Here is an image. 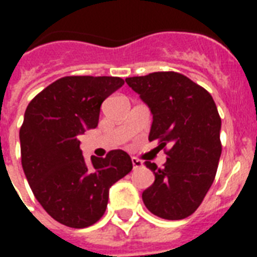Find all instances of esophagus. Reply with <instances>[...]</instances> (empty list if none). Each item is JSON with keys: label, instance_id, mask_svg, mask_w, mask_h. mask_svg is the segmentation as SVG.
Here are the masks:
<instances>
[{"label": "esophagus", "instance_id": "esophagus-1", "mask_svg": "<svg viewBox=\"0 0 257 257\" xmlns=\"http://www.w3.org/2000/svg\"><path fill=\"white\" fill-rule=\"evenodd\" d=\"M132 164H133V168L139 169L144 167V161L139 160V159H136V157H132Z\"/></svg>", "mask_w": 257, "mask_h": 257}]
</instances>
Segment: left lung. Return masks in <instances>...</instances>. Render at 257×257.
<instances>
[{"mask_svg": "<svg viewBox=\"0 0 257 257\" xmlns=\"http://www.w3.org/2000/svg\"><path fill=\"white\" fill-rule=\"evenodd\" d=\"M125 81L152 112L149 141H159L168 156L163 168L145 161L155 183L143 192V201L161 219H185L203 203L219 165L221 118L215 101L203 86L177 72Z\"/></svg>", "mask_w": 257, "mask_h": 257, "instance_id": "8db88e82", "label": "left lung"}]
</instances>
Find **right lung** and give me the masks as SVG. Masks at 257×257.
Segmentation results:
<instances>
[{
	"label": "right lung",
	"mask_w": 257,
	"mask_h": 257,
	"mask_svg": "<svg viewBox=\"0 0 257 257\" xmlns=\"http://www.w3.org/2000/svg\"><path fill=\"white\" fill-rule=\"evenodd\" d=\"M122 85L120 77L66 76L38 93L25 110L20 141L26 180L42 208L66 227L97 223L109 188L133 168L121 149L85 160L78 140L96 128L102 101Z\"/></svg>",
	"instance_id": "add662e5"
}]
</instances>
